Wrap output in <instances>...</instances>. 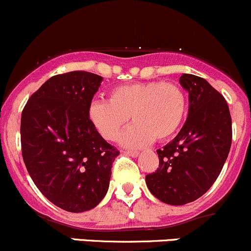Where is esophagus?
<instances>
[{
	"label": "esophagus",
	"instance_id": "obj_1",
	"mask_svg": "<svg viewBox=\"0 0 251 251\" xmlns=\"http://www.w3.org/2000/svg\"><path fill=\"white\" fill-rule=\"evenodd\" d=\"M125 154L130 155V156H132V157H137V156H138L139 152L136 151V150H126Z\"/></svg>",
	"mask_w": 251,
	"mask_h": 251
}]
</instances>
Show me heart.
Returning a JSON list of instances; mask_svg holds the SVG:
<instances>
[{
    "label": "heart",
    "instance_id": "obj_1",
    "mask_svg": "<svg viewBox=\"0 0 251 251\" xmlns=\"http://www.w3.org/2000/svg\"><path fill=\"white\" fill-rule=\"evenodd\" d=\"M186 97L181 88L172 83L147 81L117 86L109 101L96 100L89 108V117L100 134L114 141L131 119L133 125L124 132L120 142L139 148L152 139H170L183 124Z\"/></svg>",
    "mask_w": 251,
    "mask_h": 251
}]
</instances>
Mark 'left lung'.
Here are the masks:
<instances>
[{
	"label": "left lung",
	"mask_w": 251,
	"mask_h": 251,
	"mask_svg": "<svg viewBox=\"0 0 251 251\" xmlns=\"http://www.w3.org/2000/svg\"><path fill=\"white\" fill-rule=\"evenodd\" d=\"M179 83L189 92L188 119L176 138L156 150L159 168L146 176L149 191L171 205L196 201L210 189L232 142L231 114L223 95L194 75L184 73Z\"/></svg>",
	"instance_id": "1"
}]
</instances>
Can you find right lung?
I'll return each instance as SVG.
<instances>
[{"label": "right lung", "mask_w": 251, "mask_h": 251, "mask_svg": "<svg viewBox=\"0 0 251 251\" xmlns=\"http://www.w3.org/2000/svg\"><path fill=\"white\" fill-rule=\"evenodd\" d=\"M102 80L84 71L54 75L28 99L21 114L27 172L39 191L67 212H86L103 200L119 155L89 117Z\"/></svg>", "instance_id": "add662e5"}]
</instances>
